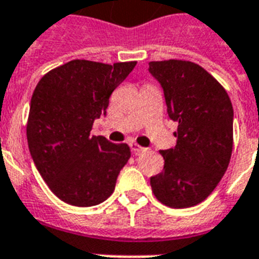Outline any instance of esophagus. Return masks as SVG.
I'll use <instances>...</instances> for the list:
<instances>
[{
    "instance_id": "1",
    "label": "esophagus",
    "mask_w": 259,
    "mask_h": 259,
    "mask_svg": "<svg viewBox=\"0 0 259 259\" xmlns=\"http://www.w3.org/2000/svg\"><path fill=\"white\" fill-rule=\"evenodd\" d=\"M130 149H132V152H133L134 154H141L144 153V152H146L148 148H144V146H140L138 144H136V142H132V144H130Z\"/></svg>"
}]
</instances>
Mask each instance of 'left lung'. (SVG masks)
Listing matches in <instances>:
<instances>
[{"mask_svg": "<svg viewBox=\"0 0 259 259\" xmlns=\"http://www.w3.org/2000/svg\"><path fill=\"white\" fill-rule=\"evenodd\" d=\"M149 72L176 121L177 144L161 150L164 169L150 177L154 196L172 208L199 204L211 195L227 170L233 153L234 110L225 87L196 63L150 62Z\"/></svg>", "mask_w": 259, "mask_h": 259, "instance_id": "8db88e82", "label": "left lung"}]
</instances>
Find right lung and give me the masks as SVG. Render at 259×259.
<instances>
[{
    "instance_id": "right-lung-1",
    "label": "right lung",
    "mask_w": 259,
    "mask_h": 259,
    "mask_svg": "<svg viewBox=\"0 0 259 259\" xmlns=\"http://www.w3.org/2000/svg\"><path fill=\"white\" fill-rule=\"evenodd\" d=\"M136 64L76 59L47 72L34 89L26 123L29 152L47 185L67 204L91 207L114 192L130 148L90 132Z\"/></svg>"
}]
</instances>
